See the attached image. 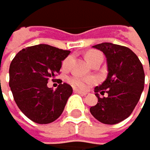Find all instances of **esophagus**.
I'll use <instances>...</instances> for the list:
<instances>
[{"label":"esophagus","instance_id":"34e87169","mask_svg":"<svg viewBox=\"0 0 150 150\" xmlns=\"http://www.w3.org/2000/svg\"><path fill=\"white\" fill-rule=\"evenodd\" d=\"M73 92L74 93H77V94H81V95H86V92H83V91H80V90L78 89H73Z\"/></svg>","mask_w":150,"mask_h":150}]
</instances>
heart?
I'll list each match as a JSON object with an SVG mask.
<instances>
[{"label":"heart","mask_w":150,"mask_h":150,"mask_svg":"<svg viewBox=\"0 0 150 150\" xmlns=\"http://www.w3.org/2000/svg\"><path fill=\"white\" fill-rule=\"evenodd\" d=\"M85 58H86L87 62L92 65L94 62H96L98 59H102V54L100 52H97V50H90L86 54H85ZM71 62V56H67L65 58V60L62 63V67L64 69H67L70 65ZM69 83L75 88H78L81 90L86 89L91 84L96 83V80L92 77H83L80 75H73L70 76L69 78Z\"/></svg>","instance_id":"obj_1"}]
</instances>
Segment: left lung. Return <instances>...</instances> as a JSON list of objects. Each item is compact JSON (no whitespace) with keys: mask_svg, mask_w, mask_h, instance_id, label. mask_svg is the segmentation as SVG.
<instances>
[{"mask_svg":"<svg viewBox=\"0 0 150 150\" xmlns=\"http://www.w3.org/2000/svg\"><path fill=\"white\" fill-rule=\"evenodd\" d=\"M93 47L105 54L108 75L95 87L98 103L90 108V113L101 123L115 125L129 117L139 101L145 84L144 69L136 54L127 47L107 42ZM104 93L108 96L99 97Z\"/></svg>","mask_w":150,"mask_h":150,"instance_id":"obj_1","label":"left lung"}]
</instances>
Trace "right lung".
Instances as JSON below:
<instances>
[{
	"mask_svg": "<svg viewBox=\"0 0 150 150\" xmlns=\"http://www.w3.org/2000/svg\"><path fill=\"white\" fill-rule=\"evenodd\" d=\"M70 53L52 46L40 44L17 53L9 67V86L22 113L37 124L56 120L72 94V87L59 83L56 90L48 81L60 74L62 61Z\"/></svg>",
	"mask_w": 150,
	"mask_h": 150,
	"instance_id": "obj_1",
	"label": "right lung"
}]
</instances>
